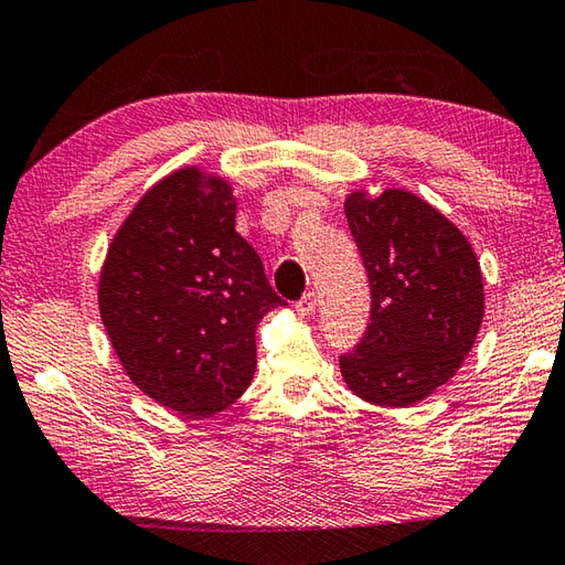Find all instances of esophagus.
Here are the masks:
<instances>
[{
  "label": "esophagus",
  "instance_id": "esophagus-1",
  "mask_svg": "<svg viewBox=\"0 0 565 565\" xmlns=\"http://www.w3.org/2000/svg\"><path fill=\"white\" fill-rule=\"evenodd\" d=\"M296 311L301 316H311L316 311V294L308 291L296 301Z\"/></svg>",
  "mask_w": 565,
  "mask_h": 565
}]
</instances>
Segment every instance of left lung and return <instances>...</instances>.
<instances>
[{"label": "left lung", "instance_id": "8db88e82", "mask_svg": "<svg viewBox=\"0 0 565 565\" xmlns=\"http://www.w3.org/2000/svg\"><path fill=\"white\" fill-rule=\"evenodd\" d=\"M345 217L372 308L362 340L340 355V372L364 402L416 404L458 372L478 338L480 262L466 235L414 193H352Z\"/></svg>", "mask_w": 565, "mask_h": 565}]
</instances>
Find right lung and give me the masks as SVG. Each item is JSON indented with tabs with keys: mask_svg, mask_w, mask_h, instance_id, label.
<instances>
[{
	"mask_svg": "<svg viewBox=\"0 0 565 565\" xmlns=\"http://www.w3.org/2000/svg\"><path fill=\"white\" fill-rule=\"evenodd\" d=\"M232 188L193 166L141 198L109 245L99 313L121 367L153 402L210 416L257 367L254 330L284 301L235 230Z\"/></svg>",
	"mask_w": 565,
	"mask_h": 565,
	"instance_id": "1",
	"label": "right lung"
}]
</instances>
